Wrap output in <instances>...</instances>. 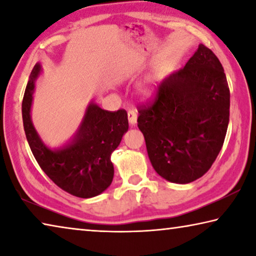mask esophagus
Returning <instances> with one entry per match:
<instances>
[{
    "label": "esophagus",
    "instance_id": "1",
    "mask_svg": "<svg viewBox=\"0 0 256 256\" xmlns=\"http://www.w3.org/2000/svg\"><path fill=\"white\" fill-rule=\"evenodd\" d=\"M128 123L130 125H136V120H138V112L136 110H130L128 112Z\"/></svg>",
    "mask_w": 256,
    "mask_h": 256
}]
</instances>
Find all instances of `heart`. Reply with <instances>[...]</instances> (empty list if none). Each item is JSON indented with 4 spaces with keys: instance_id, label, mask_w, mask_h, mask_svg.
<instances>
[{
    "instance_id": "heart-1",
    "label": "heart",
    "mask_w": 256,
    "mask_h": 256,
    "mask_svg": "<svg viewBox=\"0 0 256 256\" xmlns=\"http://www.w3.org/2000/svg\"><path fill=\"white\" fill-rule=\"evenodd\" d=\"M156 88H157V84H156V82L154 81H149V82H146L141 86V94L144 97H151L156 92Z\"/></svg>"
}]
</instances>
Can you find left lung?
<instances>
[{"instance_id":"1","label":"left lung","mask_w":256,"mask_h":256,"mask_svg":"<svg viewBox=\"0 0 256 256\" xmlns=\"http://www.w3.org/2000/svg\"><path fill=\"white\" fill-rule=\"evenodd\" d=\"M229 106L222 63L200 44L183 68L162 80L152 105L138 112V126L157 174L176 184L204 175L224 144Z\"/></svg>"}]
</instances>
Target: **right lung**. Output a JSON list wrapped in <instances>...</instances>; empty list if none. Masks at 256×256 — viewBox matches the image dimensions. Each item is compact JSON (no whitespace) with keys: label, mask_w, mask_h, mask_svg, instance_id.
<instances>
[{"label":"right lung","mask_w":256,"mask_h":256,"mask_svg":"<svg viewBox=\"0 0 256 256\" xmlns=\"http://www.w3.org/2000/svg\"><path fill=\"white\" fill-rule=\"evenodd\" d=\"M42 72L38 62L30 73L22 100L24 133L34 157L45 174L66 192L82 198L97 196L112 182L110 156L128 130V112H108L90 102L70 140L50 148L42 140L32 120L34 86Z\"/></svg>","instance_id":"add662e5"}]
</instances>
